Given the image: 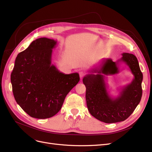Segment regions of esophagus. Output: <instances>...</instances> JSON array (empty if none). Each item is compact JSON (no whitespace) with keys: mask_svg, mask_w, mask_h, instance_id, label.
<instances>
[{"mask_svg":"<svg viewBox=\"0 0 152 152\" xmlns=\"http://www.w3.org/2000/svg\"><path fill=\"white\" fill-rule=\"evenodd\" d=\"M79 75H80V79H83V77L85 76V72H83V71H80L79 72Z\"/></svg>","mask_w":152,"mask_h":152,"instance_id":"34e87169","label":"esophagus"}]
</instances>
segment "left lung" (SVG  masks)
I'll list each match as a JSON object with an SVG mask.
<instances>
[{"instance_id": "8db88e82", "label": "left lung", "mask_w": 152, "mask_h": 152, "mask_svg": "<svg viewBox=\"0 0 152 152\" xmlns=\"http://www.w3.org/2000/svg\"><path fill=\"white\" fill-rule=\"evenodd\" d=\"M114 62L112 59H103L102 63L89 71L83 78L86 86L87 107L90 113L98 120L105 123H115L125 121L134 112L142 96V73L138 61L134 54L127 53ZM120 62H126L134 79L130 84L121 88L117 98H112L107 91L105 78L107 75L119 72Z\"/></svg>"}]
</instances>
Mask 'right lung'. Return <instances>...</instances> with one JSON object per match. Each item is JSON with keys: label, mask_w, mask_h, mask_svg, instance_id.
Wrapping results in <instances>:
<instances>
[{"label": "right lung", "mask_w": 152, "mask_h": 152, "mask_svg": "<svg viewBox=\"0 0 152 152\" xmlns=\"http://www.w3.org/2000/svg\"><path fill=\"white\" fill-rule=\"evenodd\" d=\"M57 42L45 37L34 40L18 54L11 75L17 103L29 115L48 118L61 110L66 96L80 80L79 74H65L51 64Z\"/></svg>", "instance_id": "add662e5"}]
</instances>
